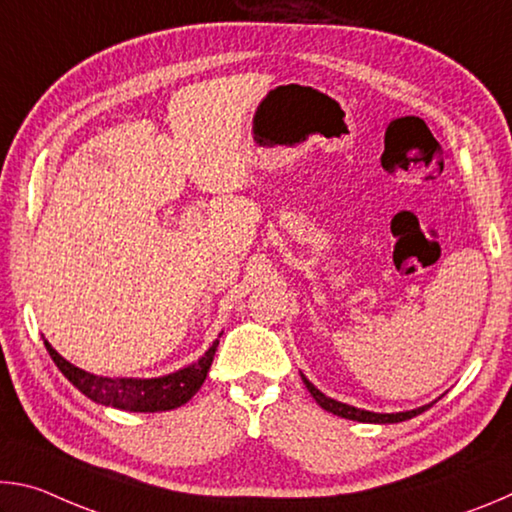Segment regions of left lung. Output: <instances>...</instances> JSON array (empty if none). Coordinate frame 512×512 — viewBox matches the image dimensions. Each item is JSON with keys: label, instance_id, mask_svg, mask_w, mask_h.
Listing matches in <instances>:
<instances>
[{"label": "left lung", "instance_id": "left-lung-1", "mask_svg": "<svg viewBox=\"0 0 512 512\" xmlns=\"http://www.w3.org/2000/svg\"><path fill=\"white\" fill-rule=\"evenodd\" d=\"M302 381H305L307 391L314 395V400L323 406L325 411L334 413V415H341L345 420H357V422H377V424H393V422H404V420H411L415 415H420L422 411H427L431 404L427 406H420V409H413V411H402V413H372V411H363L357 409V406H350V404H343V402H336L332 397H327L325 393H320L318 388L311 384V381L302 375Z\"/></svg>", "mask_w": 512, "mask_h": 512}]
</instances>
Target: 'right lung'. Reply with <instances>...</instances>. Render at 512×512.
I'll return each mask as SVG.
<instances>
[{
    "mask_svg": "<svg viewBox=\"0 0 512 512\" xmlns=\"http://www.w3.org/2000/svg\"><path fill=\"white\" fill-rule=\"evenodd\" d=\"M216 345H219V341H214L210 345V350H207L196 363H192V366L171 372V375L155 379H110L92 375V372H85L72 366V363L60 357V354L45 341L49 357L54 359L58 370L63 372L83 395H88L90 400L97 404L115 406V409L135 413L171 411L192 400L198 388L203 386L207 370L212 366Z\"/></svg>",
    "mask_w": 512,
    "mask_h": 512,
    "instance_id": "obj_1",
    "label": "right lung"
}]
</instances>
